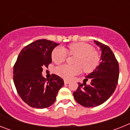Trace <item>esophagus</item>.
<instances>
[{
  "instance_id": "1",
  "label": "esophagus",
  "mask_w": 130,
  "mask_h": 130,
  "mask_svg": "<svg viewBox=\"0 0 130 130\" xmlns=\"http://www.w3.org/2000/svg\"><path fill=\"white\" fill-rule=\"evenodd\" d=\"M70 83V81H67V80H64V84H68Z\"/></svg>"
}]
</instances>
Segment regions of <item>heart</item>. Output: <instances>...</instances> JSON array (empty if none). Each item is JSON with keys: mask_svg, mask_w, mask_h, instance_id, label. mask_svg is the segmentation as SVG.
Wrapping results in <instances>:
<instances>
[{"mask_svg": "<svg viewBox=\"0 0 130 130\" xmlns=\"http://www.w3.org/2000/svg\"><path fill=\"white\" fill-rule=\"evenodd\" d=\"M69 52L71 55L77 56L75 60L76 65L63 64L55 68L57 75L64 79H71L73 76L78 75L84 71L91 72L96 68L100 62V55L97 51L89 44L83 42L72 43L69 45ZM68 51L64 47H55L51 54L53 61L56 64H60L66 60Z\"/></svg>", "mask_w": 130, "mask_h": 130, "instance_id": "obj_1", "label": "heart"}]
</instances>
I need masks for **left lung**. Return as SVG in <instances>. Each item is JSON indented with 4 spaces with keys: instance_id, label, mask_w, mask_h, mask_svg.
Returning a JSON list of instances; mask_svg holds the SVG:
<instances>
[{
    "instance_id": "1",
    "label": "left lung",
    "mask_w": 130,
    "mask_h": 130,
    "mask_svg": "<svg viewBox=\"0 0 130 130\" xmlns=\"http://www.w3.org/2000/svg\"><path fill=\"white\" fill-rule=\"evenodd\" d=\"M94 42L102 51L100 64L86 77L83 84L79 83L73 92L76 102L86 107L98 106L107 100L115 90L119 76V62L109 47L98 41ZM88 78L91 80L90 85H86Z\"/></svg>"
}]
</instances>
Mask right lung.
<instances>
[{"instance_id":"obj_1","label":"right lung","mask_w":130,"mask_h":130,"mask_svg":"<svg viewBox=\"0 0 130 130\" xmlns=\"http://www.w3.org/2000/svg\"><path fill=\"white\" fill-rule=\"evenodd\" d=\"M59 43L42 39L25 46L13 66V82L21 98L32 107L43 109L55 103L64 80L55 74L50 79L42 75L43 67L52 62L51 53Z\"/></svg>"}]
</instances>
